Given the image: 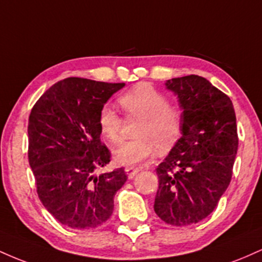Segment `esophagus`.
I'll return each mask as SVG.
<instances>
[{"instance_id":"esophagus-1","label":"esophagus","mask_w":262,"mask_h":262,"mask_svg":"<svg viewBox=\"0 0 262 262\" xmlns=\"http://www.w3.org/2000/svg\"><path fill=\"white\" fill-rule=\"evenodd\" d=\"M139 172V169H133V167H125V173H127L128 179H133V177Z\"/></svg>"}]
</instances>
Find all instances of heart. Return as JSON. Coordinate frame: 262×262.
I'll use <instances>...</instances> for the list:
<instances>
[{
  "label": "heart",
  "instance_id": "obj_1",
  "mask_svg": "<svg viewBox=\"0 0 262 262\" xmlns=\"http://www.w3.org/2000/svg\"><path fill=\"white\" fill-rule=\"evenodd\" d=\"M119 104L129 117L139 118L134 140L122 144L113 152L117 164L138 166L159 151H167L175 145L182 130V113L169 104L165 95L152 86L139 85L119 97ZM122 121L111 106H103L98 113V128L111 143L121 139Z\"/></svg>",
  "mask_w": 262,
  "mask_h": 262
}]
</instances>
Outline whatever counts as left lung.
Masks as SVG:
<instances>
[{
	"label": "left lung",
	"mask_w": 262,
	"mask_h": 262,
	"mask_svg": "<svg viewBox=\"0 0 262 262\" xmlns=\"http://www.w3.org/2000/svg\"><path fill=\"white\" fill-rule=\"evenodd\" d=\"M182 110L181 138L156 169L154 210L165 223L185 227L208 217L227 191L237 151L230 98L198 75L167 80Z\"/></svg>",
	"instance_id": "8db88e82"
}]
</instances>
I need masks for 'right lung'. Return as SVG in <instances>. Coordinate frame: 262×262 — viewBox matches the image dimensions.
I'll list each match as a JSON object with an SVG mask.
<instances>
[{
	"label": "right lung",
	"instance_id": "right-lung-1",
	"mask_svg": "<svg viewBox=\"0 0 262 262\" xmlns=\"http://www.w3.org/2000/svg\"><path fill=\"white\" fill-rule=\"evenodd\" d=\"M125 83L68 77L50 87L28 122V160L39 200L56 221L93 229L110 219L114 194L127 181L124 169L96 175L111 161L101 143L98 113Z\"/></svg>",
	"mask_w": 262,
	"mask_h": 262
}]
</instances>
